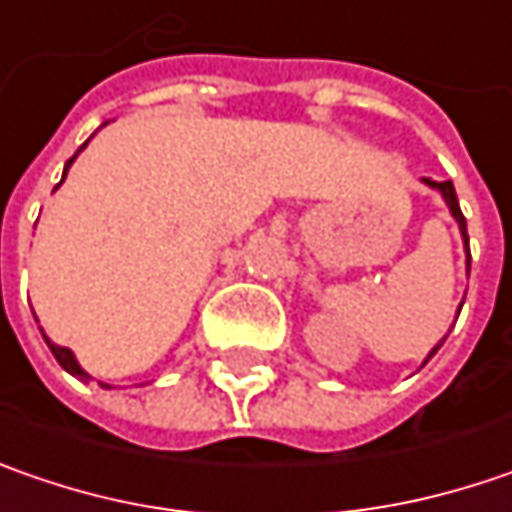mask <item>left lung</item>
Here are the masks:
<instances>
[{"label": "left lung", "mask_w": 512, "mask_h": 512, "mask_svg": "<svg viewBox=\"0 0 512 512\" xmlns=\"http://www.w3.org/2000/svg\"><path fill=\"white\" fill-rule=\"evenodd\" d=\"M421 183H424V186H430V189H435L438 194H441V200L447 203V209H450V214H453V220L458 223V232H461V240H464V255H467V275H470V240H467V220H464V214H461V206H458V197H456V189H453V180H441V183H438V180H430V177H421ZM461 306H464V300H461ZM461 306H458V312H461ZM456 318H458V315H456ZM444 341H447V335H444V338H441V341H438V344L430 349V355L424 358V364H427V361L433 358L435 352L441 349V344H444ZM424 364H421V367H424Z\"/></svg>", "instance_id": "1"}]
</instances>
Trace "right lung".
Returning <instances> with one entry per match:
<instances>
[{"label":"right lung","instance_id":"1","mask_svg":"<svg viewBox=\"0 0 512 512\" xmlns=\"http://www.w3.org/2000/svg\"><path fill=\"white\" fill-rule=\"evenodd\" d=\"M102 125H108V123H102ZM85 145H88V143H85ZM85 145H82V148H85ZM82 148H79V151H82ZM79 151H77V154H79ZM77 154H74V157H71V160L65 163V171H62V180H65V174H68V168H71V163L77 160ZM62 180H59V183H62ZM42 338H45V344H48V349L54 352L56 364H59V367L65 369V372H71V375H74V378H79V381H88V378H91V375H88L85 369L79 367L77 355H74V352H71L68 346L54 344V341H51V338H48L45 332H42ZM102 387H108V384H102ZM108 389H111V387H108Z\"/></svg>","mask_w":512,"mask_h":512}]
</instances>
